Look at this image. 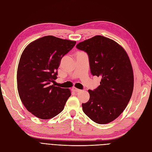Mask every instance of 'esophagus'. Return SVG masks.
Returning <instances> with one entry per match:
<instances>
[{"label":"esophagus","mask_w":152,"mask_h":152,"mask_svg":"<svg viewBox=\"0 0 152 152\" xmlns=\"http://www.w3.org/2000/svg\"><path fill=\"white\" fill-rule=\"evenodd\" d=\"M72 90V91L75 92V93H79V92L81 91V90H80L79 89H77V88H75V87H73Z\"/></svg>","instance_id":"obj_1"}]
</instances>
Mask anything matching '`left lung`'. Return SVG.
I'll return each instance as SVG.
<instances>
[{
	"label": "left lung",
	"instance_id": "1",
	"mask_svg": "<svg viewBox=\"0 0 152 152\" xmlns=\"http://www.w3.org/2000/svg\"><path fill=\"white\" fill-rule=\"evenodd\" d=\"M76 48L88 55L91 74L102 77L97 88L88 91L90 98L82 104V110L94 122L108 124L123 112L131 98L134 76L130 59L120 45L102 35Z\"/></svg>",
	"mask_w": 152,
	"mask_h": 152
}]
</instances>
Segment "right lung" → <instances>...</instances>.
Instances as JSON below:
<instances>
[{
	"instance_id": "add662e5",
	"label": "right lung",
	"mask_w": 152,
	"mask_h": 152,
	"mask_svg": "<svg viewBox=\"0 0 152 152\" xmlns=\"http://www.w3.org/2000/svg\"><path fill=\"white\" fill-rule=\"evenodd\" d=\"M75 44L48 35L31 42L23 52L17 70L18 91L23 104L35 117L47 120L64 109L70 91L50 85L57 79L61 59Z\"/></svg>"
}]
</instances>
